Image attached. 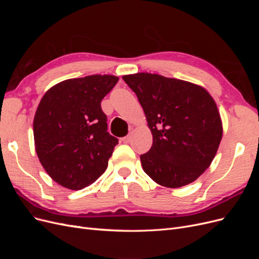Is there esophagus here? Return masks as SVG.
<instances>
[{"mask_svg": "<svg viewBox=\"0 0 259 259\" xmlns=\"http://www.w3.org/2000/svg\"><path fill=\"white\" fill-rule=\"evenodd\" d=\"M131 139H132V133H128V135H126V136L122 138V142L127 144V143L131 142Z\"/></svg>", "mask_w": 259, "mask_h": 259, "instance_id": "esophagus-1", "label": "esophagus"}]
</instances>
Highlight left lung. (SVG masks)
<instances>
[{
    "instance_id": "8db88e82",
    "label": "left lung",
    "mask_w": 259,
    "mask_h": 259,
    "mask_svg": "<svg viewBox=\"0 0 259 259\" xmlns=\"http://www.w3.org/2000/svg\"><path fill=\"white\" fill-rule=\"evenodd\" d=\"M123 80L137 95L152 133L151 149L140 155L145 173L166 188L193 183L210 165L223 137L213 97L200 85L155 73Z\"/></svg>"
}]
</instances>
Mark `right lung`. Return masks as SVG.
I'll use <instances>...</instances> for the list:
<instances>
[{
	"instance_id": "right-lung-1",
	"label": "right lung",
	"mask_w": 259,
	"mask_h": 259,
	"mask_svg": "<svg viewBox=\"0 0 259 259\" xmlns=\"http://www.w3.org/2000/svg\"><path fill=\"white\" fill-rule=\"evenodd\" d=\"M119 81L110 74L69 79L44 94L33 120L37 158L60 186L80 190L104 174L117 138L100 103Z\"/></svg>"
}]
</instances>
